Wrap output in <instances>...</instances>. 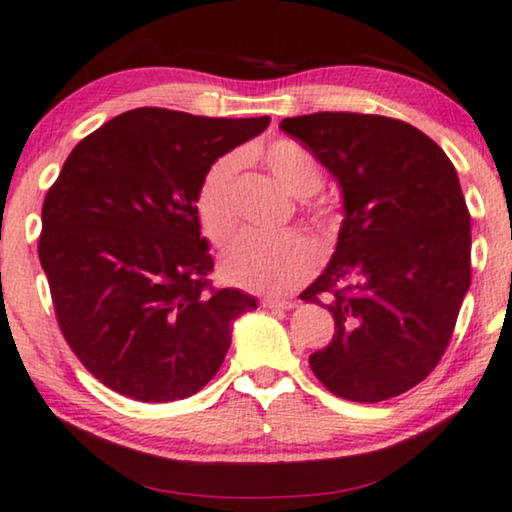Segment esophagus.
Returning <instances> with one entry per match:
<instances>
[{"label": "esophagus", "mask_w": 512, "mask_h": 512, "mask_svg": "<svg viewBox=\"0 0 512 512\" xmlns=\"http://www.w3.org/2000/svg\"><path fill=\"white\" fill-rule=\"evenodd\" d=\"M262 306L269 308V311H290V308H294L292 301L280 299V297H264Z\"/></svg>", "instance_id": "obj_1"}]
</instances>
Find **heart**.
<instances>
[{
    "label": "heart",
    "mask_w": 512,
    "mask_h": 512,
    "mask_svg": "<svg viewBox=\"0 0 512 512\" xmlns=\"http://www.w3.org/2000/svg\"><path fill=\"white\" fill-rule=\"evenodd\" d=\"M266 171L292 197L306 199L320 190L322 167L311 150L297 141H271L257 153ZM239 174V157L222 155L201 176L197 190V218L201 232L211 243H225L234 234L236 211L234 183ZM318 264V250L306 236L283 234H243L220 257V276L229 285L250 292L283 294L304 283Z\"/></svg>",
    "instance_id": "heart-1"
}]
</instances>
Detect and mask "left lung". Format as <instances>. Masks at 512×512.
<instances>
[{
  "label": "left lung",
  "mask_w": 512,
  "mask_h": 512,
  "mask_svg": "<svg viewBox=\"0 0 512 512\" xmlns=\"http://www.w3.org/2000/svg\"><path fill=\"white\" fill-rule=\"evenodd\" d=\"M280 129L343 194L334 255L301 292L336 325L311 369L341 399L399 397L436 369L471 285V215L457 171L427 134L385 115L327 111Z\"/></svg>",
  "instance_id": "obj_1"
}]
</instances>
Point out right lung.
Returning <instances> with one entry per match:
<instances>
[{"mask_svg":"<svg viewBox=\"0 0 512 512\" xmlns=\"http://www.w3.org/2000/svg\"><path fill=\"white\" fill-rule=\"evenodd\" d=\"M271 118L134 109L78 143L41 208L39 259L55 315L85 369L122 397L197 394L257 308L208 283L197 190L206 169Z\"/></svg>","mask_w":512,"mask_h":512,"instance_id":"right-lung-1","label":"right lung"}]
</instances>
